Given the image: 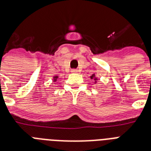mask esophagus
I'll return each instance as SVG.
<instances>
[{
  "instance_id": "esophagus-1",
  "label": "esophagus",
  "mask_w": 151,
  "mask_h": 151,
  "mask_svg": "<svg viewBox=\"0 0 151 151\" xmlns=\"http://www.w3.org/2000/svg\"><path fill=\"white\" fill-rule=\"evenodd\" d=\"M77 72H78V70H77V69H72V73H76Z\"/></svg>"
}]
</instances>
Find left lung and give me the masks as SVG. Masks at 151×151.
I'll return each instance as SVG.
<instances>
[{
    "label": "left lung",
    "mask_w": 151,
    "mask_h": 151,
    "mask_svg": "<svg viewBox=\"0 0 151 151\" xmlns=\"http://www.w3.org/2000/svg\"><path fill=\"white\" fill-rule=\"evenodd\" d=\"M90 78H91V79H94V80H95V83H96L97 78L95 77V74H93V76H91Z\"/></svg>",
    "instance_id": "1"
}]
</instances>
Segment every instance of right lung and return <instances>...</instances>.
<instances>
[{
    "instance_id": "1",
    "label": "right lung",
    "mask_w": 151,
    "mask_h": 151,
    "mask_svg": "<svg viewBox=\"0 0 151 151\" xmlns=\"http://www.w3.org/2000/svg\"><path fill=\"white\" fill-rule=\"evenodd\" d=\"M58 76H54V81H56V79L58 78Z\"/></svg>"
}]
</instances>
